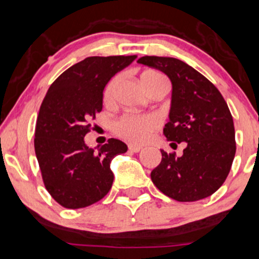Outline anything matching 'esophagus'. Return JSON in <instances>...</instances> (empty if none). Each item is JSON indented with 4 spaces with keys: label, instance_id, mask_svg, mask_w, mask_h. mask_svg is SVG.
Listing matches in <instances>:
<instances>
[{
    "label": "esophagus",
    "instance_id": "esophagus-1",
    "mask_svg": "<svg viewBox=\"0 0 259 259\" xmlns=\"http://www.w3.org/2000/svg\"><path fill=\"white\" fill-rule=\"evenodd\" d=\"M129 150L133 151V152H140L141 150H143V148H141V146L132 145V144H130V145H129Z\"/></svg>",
    "mask_w": 259,
    "mask_h": 259
}]
</instances>
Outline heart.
<instances>
[{"label":"heart","mask_w":259,"mask_h":259,"mask_svg":"<svg viewBox=\"0 0 259 259\" xmlns=\"http://www.w3.org/2000/svg\"><path fill=\"white\" fill-rule=\"evenodd\" d=\"M164 78L157 72H146L141 75V79ZM118 78H114L108 83L104 91V100L111 99ZM160 126V119L155 114H124L114 122V132L118 137L133 144L145 143L150 138L151 133Z\"/></svg>","instance_id":"heart-1"}]
</instances>
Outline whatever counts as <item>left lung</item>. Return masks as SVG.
Segmentation results:
<instances>
[{
    "label": "left lung",
    "mask_w": 259,
    "mask_h": 259,
    "mask_svg": "<svg viewBox=\"0 0 259 259\" xmlns=\"http://www.w3.org/2000/svg\"><path fill=\"white\" fill-rule=\"evenodd\" d=\"M138 63L161 70L172 84L168 141L186 143L184 154H167L151 171L155 186L180 202H191L216 192L232 166L236 154L235 125L219 89L185 62L170 57L145 56Z\"/></svg>",
    "instance_id": "obj_1"
}]
</instances>
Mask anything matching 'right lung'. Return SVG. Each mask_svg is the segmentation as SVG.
Masks as SVG:
<instances>
[{
  "label": "right lung",
  "instance_id": "obj_1",
  "mask_svg": "<svg viewBox=\"0 0 259 259\" xmlns=\"http://www.w3.org/2000/svg\"><path fill=\"white\" fill-rule=\"evenodd\" d=\"M137 56L88 57L62 73L48 89L36 122L34 150L52 197L65 208H83L102 200L114 181L110 162L127 150L109 139L98 150L84 137L103 109L108 81Z\"/></svg>",
  "mask_w": 259,
  "mask_h": 259
}]
</instances>
